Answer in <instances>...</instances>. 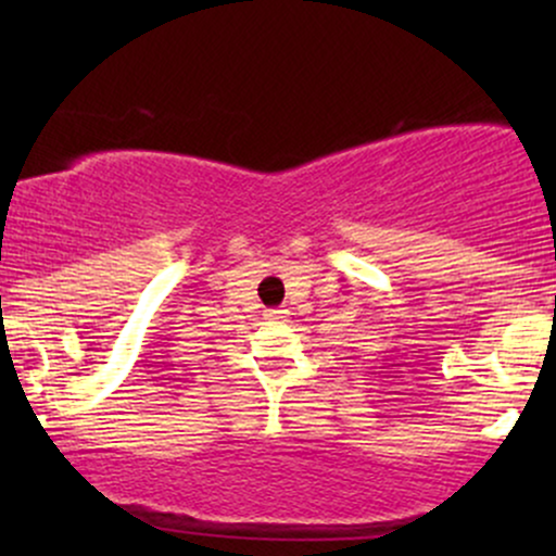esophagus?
Wrapping results in <instances>:
<instances>
[{
	"instance_id": "34e87169",
	"label": "esophagus",
	"mask_w": 556,
	"mask_h": 556,
	"mask_svg": "<svg viewBox=\"0 0 556 556\" xmlns=\"http://www.w3.org/2000/svg\"><path fill=\"white\" fill-rule=\"evenodd\" d=\"M266 321H271V324H282V321H287V318H290V311L287 308H271V311H266Z\"/></svg>"
}]
</instances>
